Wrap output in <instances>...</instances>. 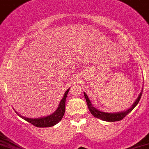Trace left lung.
Returning <instances> with one entry per match:
<instances>
[{
	"label": "left lung",
	"instance_id": "obj_1",
	"mask_svg": "<svg viewBox=\"0 0 149 149\" xmlns=\"http://www.w3.org/2000/svg\"><path fill=\"white\" fill-rule=\"evenodd\" d=\"M143 89L142 88L140 93L139 94L138 97H137V98L136 99V101L133 103L132 106L131 107L129 108V109H126V110H123V111H121V112H102V111L98 110V109L95 108L93 105H92L91 101H90L88 96H87V94H86L85 93H84V97H85L86 101H87V107H88L89 108V110H90V113L93 115L95 118L101 119V120H104V121L114 122V121H118V120H122V119H123L126 115H128L129 112H131L133 110V109L137 106V104H138V102L140 101V98H141V95H142V93H143Z\"/></svg>",
	"mask_w": 149,
	"mask_h": 149
}]
</instances>
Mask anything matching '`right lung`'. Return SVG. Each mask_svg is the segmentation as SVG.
Wrapping results in <instances>:
<instances>
[{
	"mask_svg": "<svg viewBox=\"0 0 149 149\" xmlns=\"http://www.w3.org/2000/svg\"><path fill=\"white\" fill-rule=\"evenodd\" d=\"M69 90H70V88H68L65 93L62 100L59 102V106H58L56 110L54 113L51 114L48 116L41 117V118H26V117L22 116L19 113H17L16 111H15V112L20 118L24 119L25 120L28 121L29 123L33 124L34 126H37V127H51V126H54V125L59 123L63 118L65 111V100H66L67 95H68Z\"/></svg>",
	"mask_w": 149,
	"mask_h": 149,
	"instance_id": "right-lung-1",
	"label": "right lung"
}]
</instances>
